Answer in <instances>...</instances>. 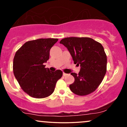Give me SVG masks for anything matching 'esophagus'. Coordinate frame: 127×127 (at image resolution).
I'll return each mask as SVG.
<instances>
[{
  "mask_svg": "<svg viewBox=\"0 0 127 127\" xmlns=\"http://www.w3.org/2000/svg\"><path fill=\"white\" fill-rule=\"evenodd\" d=\"M68 75V74H67V73H63V75L64 76H66V75Z\"/></svg>",
  "mask_w": 127,
  "mask_h": 127,
  "instance_id": "obj_1",
  "label": "esophagus"
}]
</instances>
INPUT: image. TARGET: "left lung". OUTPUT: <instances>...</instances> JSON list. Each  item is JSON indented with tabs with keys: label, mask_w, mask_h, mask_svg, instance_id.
<instances>
[{
	"label": "left lung",
	"mask_w": 127,
	"mask_h": 127,
	"mask_svg": "<svg viewBox=\"0 0 127 127\" xmlns=\"http://www.w3.org/2000/svg\"><path fill=\"white\" fill-rule=\"evenodd\" d=\"M60 43L68 49L75 64L81 66L78 74L71 73L75 81L69 85L73 93L84 96L96 90L107 72V55L102 45L90 37H69Z\"/></svg>",
	"instance_id": "1"
}]
</instances>
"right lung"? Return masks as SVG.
Instances as JSON below:
<instances>
[{
  "label": "right lung",
  "mask_w": 127,
  "mask_h": 127,
  "mask_svg": "<svg viewBox=\"0 0 127 127\" xmlns=\"http://www.w3.org/2000/svg\"><path fill=\"white\" fill-rule=\"evenodd\" d=\"M58 39L47 38L26 42L16 52L13 70L20 87L29 96L43 98L53 93L62 72L45 68L51 48Z\"/></svg>",
  "instance_id": "1"
}]
</instances>
